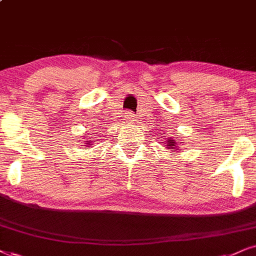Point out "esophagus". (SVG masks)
Returning a JSON list of instances; mask_svg holds the SVG:
<instances>
[{"instance_id": "1", "label": "esophagus", "mask_w": 256, "mask_h": 256, "mask_svg": "<svg viewBox=\"0 0 256 256\" xmlns=\"http://www.w3.org/2000/svg\"><path fill=\"white\" fill-rule=\"evenodd\" d=\"M126 118H129V120H135L134 118V114L132 112H126Z\"/></svg>"}]
</instances>
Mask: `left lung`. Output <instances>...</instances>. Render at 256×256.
<instances>
[{"label":"left lung","instance_id":"obj_1","mask_svg":"<svg viewBox=\"0 0 256 256\" xmlns=\"http://www.w3.org/2000/svg\"><path fill=\"white\" fill-rule=\"evenodd\" d=\"M166 146H167V148H168V150H174L176 147V144L174 140H172V138H168V140H167Z\"/></svg>","mask_w":256,"mask_h":256}]
</instances>
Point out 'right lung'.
<instances>
[{"label":"right lung","mask_w":256,"mask_h":256,"mask_svg":"<svg viewBox=\"0 0 256 256\" xmlns=\"http://www.w3.org/2000/svg\"><path fill=\"white\" fill-rule=\"evenodd\" d=\"M86 142H88V141H86Z\"/></svg>","instance_id":"add662e5"}]
</instances>
